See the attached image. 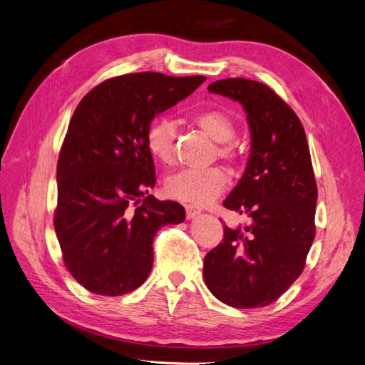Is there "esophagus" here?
<instances>
[{
    "instance_id": "1",
    "label": "esophagus",
    "mask_w": 365,
    "mask_h": 365,
    "mask_svg": "<svg viewBox=\"0 0 365 365\" xmlns=\"http://www.w3.org/2000/svg\"><path fill=\"white\" fill-rule=\"evenodd\" d=\"M185 213H187V219H193V217L201 215V208L195 205V204H187L185 205Z\"/></svg>"
}]
</instances>
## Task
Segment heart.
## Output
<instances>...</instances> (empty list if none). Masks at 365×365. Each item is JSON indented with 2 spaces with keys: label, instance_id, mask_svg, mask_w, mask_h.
Segmentation results:
<instances>
[{
  "label": "heart",
  "instance_id": "b5f03b06",
  "mask_svg": "<svg viewBox=\"0 0 365 365\" xmlns=\"http://www.w3.org/2000/svg\"><path fill=\"white\" fill-rule=\"evenodd\" d=\"M193 121L207 135L219 143L217 153L225 160L237 157V146L233 140L236 125L233 118L220 109H204L193 115ZM176 126L168 118H158L149 126L146 146L149 152L163 164H170L175 158ZM228 182L227 173L220 168L184 169L169 176L164 184L165 193L173 200L182 202L205 204L213 201L225 190Z\"/></svg>",
  "mask_w": 365,
  "mask_h": 365
}]
</instances>
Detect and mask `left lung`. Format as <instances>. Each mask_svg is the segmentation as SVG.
I'll return each mask as SVG.
<instances>
[{
  "mask_svg": "<svg viewBox=\"0 0 365 365\" xmlns=\"http://www.w3.org/2000/svg\"><path fill=\"white\" fill-rule=\"evenodd\" d=\"M208 91L233 98L247 113L250 158L224 207L248 215L251 224L224 227L222 242L204 259V280L231 307H263L300 277L315 237L311 152L300 118L269 86L235 77L210 83Z\"/></svg>",
  "mask_w": 365,
  "mask_h": 365,
  "instance_id": "left-lung-1",
  "label": "left lung"
}]
</instances>
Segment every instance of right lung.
<instances>
[{
	"label": "right lung",
	"mask_w": 365,
	"mask_h": 365,
	"mask_svg": "<svg viewBox=\"0 0 365 365\" xmlns=\"http://www.w3.org/2000/svg\"><path fill=\"white\" fill-rule=\"evenodd\" d=\"M204 76H117L88 93L68 125L58 160L54 230L65 267L85 289L123 295L146 282L152 242L184 207L148 195L155 165L146 146L150 121L190 96Z\"/></svg>",
	"instance_id": "right-lung-1"
}]
</instances>
